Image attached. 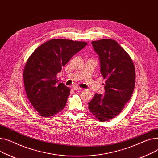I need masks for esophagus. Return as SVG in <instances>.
Masks as SVG:
<instances>
[{"mask_svg": "<svg viewBox=\"0 0 158 158\" xmlns=\"http://www.w3.org/2000/svg\"><path fill=\"white\" fill-rule=\"evenodd\" d=\"M73 89H74V90H83L82 88H80L78 86H74Z\"/></svg>", "mask_w": 158, "mask_h": 158, "instance_id": "1", "label": "esophagus"}]
</instances>
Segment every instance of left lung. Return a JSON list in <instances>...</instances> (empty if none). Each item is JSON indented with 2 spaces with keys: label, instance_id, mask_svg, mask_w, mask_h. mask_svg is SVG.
Segmentation results:
<instances>
[{
  "label": "left lung",
  "instance_id": "8db88e82",
  "mask_svg": "<svg viewBox=\"0 0 158 158\" xmlns=\"http://www.w3.org/2000/svg\"><path fill=\"white\" fill-rule=\"evenodd\" d=\"M92 44L99 56L101 75L106 80L104 95L96 93L89 102V110L104 122L118 115L131 99L135 69L130 56L116 41L101 40Z\"/></svg>",
  "mask_w": 158,
  "mask_h": 158
}]
</instances>
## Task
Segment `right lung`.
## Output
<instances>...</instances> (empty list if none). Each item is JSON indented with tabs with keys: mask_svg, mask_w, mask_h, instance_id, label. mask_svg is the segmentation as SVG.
Returning a JSON list of instances; mask_svg holds the SVG:
<instances>
[{
	"mask_svg": "<svg viewBox=\"0 0 158 158\" xmlns=\"http://www.w3.org/2000/svg\"><path fill=\"white\" fill-rule=\"evenodd\" d=\"M87 44L68 40H51L37 48L27 61L23 70L25 89L40 115L53 116L66 106L70 89L57 81V74Z\"/></svg>",
	"mask_w": 158,
	"mask_h": 158,
	"instance_id": "add662e5",
	"label": "right lung"
}]
</instances>
